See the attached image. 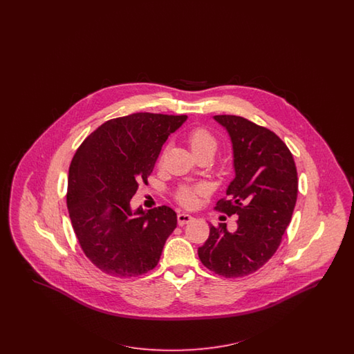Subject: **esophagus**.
Masks as SVG:
<instances>
[{"mask_svg":"<svg viewBox=\"0 0 354 354\" xmlns=\"http://www.w3.org/2000/svg\"><path fill=\"white\" fill-rule=\"evenodd\" d=\"M193 218L192 215L187 214V213H180V214H178V223L179 225H188V223H191L192 222Z\"/></svg>","mask_w":354,"mask_h":354,"instance_id":"1","label":"esophagus"}]
</instances>
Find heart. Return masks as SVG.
I'll return each instance as SVG.
<instances>
[{"label":"heart","instance_id":"b5f03b06","mask_svg":"<svg viewBox=\"0 0 354 354\" xmlns=\"http://www.w3.org/2000/svg\"><path fill=\"white\" fill-rule=\"evenodd\" d=\"M187 144L192 150L193 156L198 157L201 154H214L218 142L214 136L203 127H196L191 129L187 135ZM203 193L201 187L193 185H182L176 192V200L187 207H191L196 204L197 196Z\"/></svg>","mask_w":354,"mask_h":354}]
</instances>
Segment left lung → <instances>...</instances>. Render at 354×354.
I'll use <instances>...</instances> for the list:
<instances>
[{"label": "left lung", "instance_id": "left-lung-1", "mask_svg": "<svg viewBox=\"0 0 354 354\" xmlns=\"http://www.w3.org/2000/svg\"><path fill=\"white\" fill-rule=\"evenodd\" d=\"M232 142L235 179L215 209L239 215L237 230L210 225L198 257L225 278H241L262 268L277 252L297 200L293 156L278 135L236 115H215Z\"/></svg>", "mask_w": 354, "mask_h": 354}]
</instances>
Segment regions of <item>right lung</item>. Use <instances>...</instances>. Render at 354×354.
<instances>
[{"mask_svg": "<svg viewBox=\"0 0 354 354\" xmlns=\"http://www.w3.org/2000/svg\"><path fill=\"white\" fill-rule=\"evenodd\" d=\"M187 115L136 113L110 119L76 150L68 170L67 207L76 239L102 272L132 278L157 266L176 228L169 206L131 209L139 183H148L165 141Z\"/></svg>", "mask_w": 354, "mask_h": 354, "instance_id": "add662e5", "label": "right lung"}]
</instances>
